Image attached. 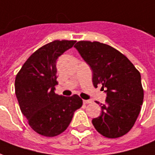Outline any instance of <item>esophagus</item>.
Here are the masks:
<instances>
[{"label": "esophagus", "instance_id": "esophagus-1", "mask_svg": "<svg viewBox=\"0 0 155 155\" xmlns=\"http://www.w3.org/2000/svg\"><path fill=\"white\" fill-rule=\"evenodd\" d=\"M91 100H84L83 101V103L84 104H89V103H91Z\"/></svg>", "mask_w": 155, "mask_h": 155}]
</instances>
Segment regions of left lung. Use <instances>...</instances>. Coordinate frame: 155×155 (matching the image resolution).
Wrapping results in <instances>:
<instances>
[{
  "label": "left lung",
  "instance_id": "1",
  "mask_svg": "<svg viewBox=\"0 0 155 155\" xmlns=\"http://www.w3.org/2000/svg\"><path fill=\"white\" fill-rule=\"evenodd\" d=\"M74 47L92 70L94 86L101 85L107 93L106 103L101 104V115L92 119L95 128L109 138L125 135L143 105L140 73L125 55L107 44L80 41Z\"/></svg>",
  "mask_w": 155,
  "mask_h": 155
}]
</instances>
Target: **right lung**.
<instances>
[{"label":"right lung","instance_id":"add662e5","mask_svg":"<svg viewBox=\"0 0 155 155\" xmlns=\"http://www.w3.org/2000/svg\"><path fill=\"white\" fill-rule=\"evenodd\" d=\"M75 41L55 40L38 48L24 63L15 80V92L21 113L30 127L45 137H54L66 130L82 100L55 94L58 84L56 62L73 47Z\"/></svg>","mask_w":155,"mask_h":155}]
</instances>
